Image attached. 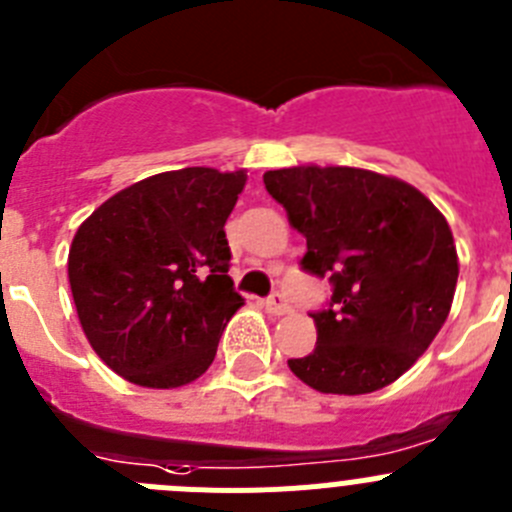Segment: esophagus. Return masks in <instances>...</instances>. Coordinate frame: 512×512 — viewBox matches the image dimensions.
I'll list each match as a JSON object with an SVG mask.
<instances>
[{
  "mask_svg": "<svg viewBox=\"0 0 512 512\" xmlns=\"http://www.w3.org/2000/svg\"><path fill=\"white\" fill-rule=\"evenodd\" d=\"M264 307H266V312L274 314V317H281V314L289 312V302L284 294H274V297H269L264 302Z\"/></svg>",
  "mask_w": 512,
  "mask_h": 512,
  "instance_id": "34e87169",
  "label": "esophagus"
}]
</instances>
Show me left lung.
Returning <instances> with one entry per match:
<instances>
[{
  "label": "left lung",
  "instance_id": "left-lung-1",
  "mask_svg": "<svg viewBox=\"0 0 512 512\" xmlns=\"http://www.w3.org/2000/svg\"><path fill=\"white\" fill-rule=\"evenodd\" d=\"M289 225L307 238L302 269L330 274L332 309L312 314L317 345L289 360L320 393L363 396L398 381L452 309V228L409 182L360 167L297 164L264 175Z\"/></svg>",
  "mask_w": 512,
  "mask_h": 512
}]
</instances>
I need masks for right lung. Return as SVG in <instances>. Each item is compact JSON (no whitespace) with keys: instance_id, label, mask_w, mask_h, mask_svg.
<instances>
[{"instance_id":"right-lung-1","label":"right lung","mask_w":512,"mask_h":512,"mask_svg":"<svg viewBox=\"0 0 512 512\" xmlns=\"http://www.w3.org/2000/svg\"><path fill=\"white\" fill-rule=\"evenodd\" d=\"M246 170L185 167L111 195L75 231L68 279L98 358L142 388H180L210 368L243 297L223 225Z\"/></svg>"}]
</instances>
